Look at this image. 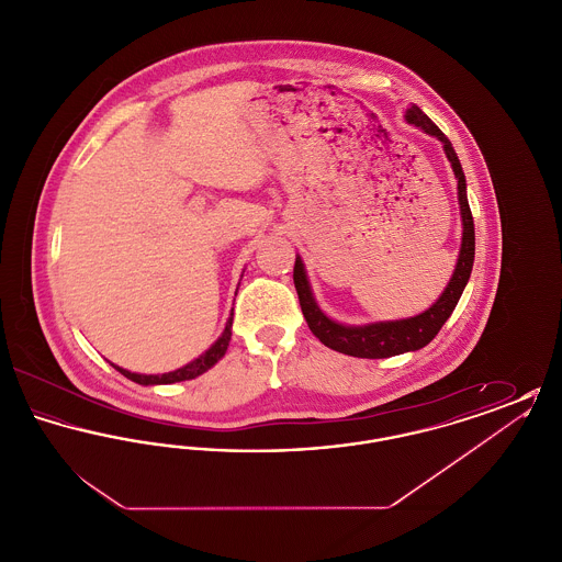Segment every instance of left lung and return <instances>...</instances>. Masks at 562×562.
<instances>
[{
    "label": "left lung",
    "instance_id": "left-lung-1",
    "mask_svg": "<svg viewBox=\"0 0 562 562\" xmlns=\"http://www.w3.org/2000/svg\"><path fill=\"white\" fill-rule=\"evenodd\" d=\"M404 120L424 133L436 136L445 154L453 166L454 179H457V195H459V211H461V225H463V236H461V248H459V259L454 266L453 276L445 289V293L438 296V301L428 307L424 314L404 318V321L374 322V324H364V326H346L339 322L330 321L314 299L305 266L301 257L296 255L294 261L293 280L294 289L299 294L301 312L305 316V322L310 330L321 339L326 348L348 353L353 358H390L398 356L404 351H415V349L426 348L429 341L438 335L442 324L449 321L453 314L454 305L459 296L463 293L472 266H474V248H476V238H474V218L468 204V193H465V175L461 168V161L454 154L451 140L445 136V133L429 120L428 115L417 108L411 105L404 113Z\"/></svg>",
    "mask_w": 562,
    "mask_h": 562
}]
</instances>
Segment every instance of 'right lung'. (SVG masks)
Returning a JSON list of instances; mask_svg holds the SVG:
<instances>
[{
	"mask_svg": "<svg viewBox=\"0 0 562 562\" xmlns=\"http://www.w3.org/2000/svg\"><path fill=\"white\" fill-rule=\"evenodd\" d=\"M232 322H234V310H232V316H229V321L225 324V330H223V335L214 341L211 348L206 349L202 356H198L193 362H189L186 367H181V369H177V371H172V373H164V374H138L131 373V371H126V369H122V367H115L113 364V369L115 371H120V373L124 374V376H128L131 381L134 383H138V385H166V383H177V381H188V379H195L198 374L206 373L209 369H213L214 364L225 356V351H227V346H229V341H232Z\"/></svg>",
	"mask_w": 562,
	"mask_h": 562,
	"instance_id": "right-lung-1",
	"label": "right lung"
}]
</instances>
